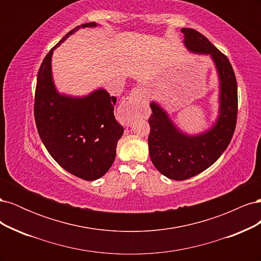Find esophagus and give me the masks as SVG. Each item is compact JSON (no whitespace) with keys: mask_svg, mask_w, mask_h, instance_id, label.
<instances>
[{"mask_svg":"<svg viewBox=\"0 0 261 261\" xmlns=\"http://www.w3.org/2000/svg\"><path fill=\"white\" fill-rule=\"evenodd\" d=\"M147 107L146 92L143 87L137 86L118 108V116L125 125H129L135 118L147 113Z\"/></svg>","mask_w":261,"mask_h":261,"instance_id":"esophagus-1","label":"esophagus"}]
</instances>
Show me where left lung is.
I'll list each match as a JSON object with an SVG mask.
<instances>
[{
    "instance_id": "left-lung-1",
    "label": "left lung",
    "mask_w": 261,
    "mask_h": 261,
    "mask_svg": "<svg viewBox=\"0 0 261 261\" xmlns=\"http://www.w3.org/2000/svg\"><path fill=\"white\" fill-rule=\"evenodd\" d=\"M180 31L189 51L209 54L215 62L220 80V111L209 130L188 136L176 128L159 105H150V158L161 174L175 180L191 178L215 163L230 144L238 120V83L226 55L195 29L183 28Z\"/></svg>"
}]
</instances>
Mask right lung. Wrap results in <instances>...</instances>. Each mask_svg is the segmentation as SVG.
<instances>
[{"label": "right lung", "mask_w": 261, "mask_h": 261, "mask_svg": "<svg viewBox=\"0 0 261 261\" xmlns=\"http://www.w3.org/2000/svg\"><path fill=\"white\" fill-rule=\"evenodd\" d=\"M96 26H77L53 46L39 68L35 92V121L43 145L63 169L85 180L103 176L114 162L124 132L113 113L116 98L105 89L84 98L60 94L52 81L51 60L53 50L75 31Z\"/></svg>", "instance_id": "1"}]
</instances>
